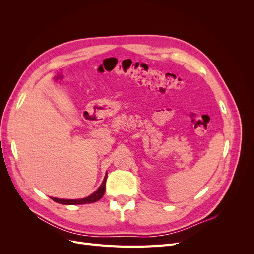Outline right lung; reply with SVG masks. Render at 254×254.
<instances>
[{
    "label": "right lung",
    "mask_w": 254,
    "mask_h": 254,
    "mask_svg": "<svg viewBox=\"0 0 254 254\" xmlns=\"http://www.w3.org/2000/svg\"><path fill=\"white\" fill-rule=\"evenodd\" d=\"M106 180H107V174L105 176V179L103 181V183L99 187L93 194L82 198V199H59V198H55V197H51L54 201L58 202L60 204H71V205H75V204H84V203H93L98 201L101 199L106 190Z\"/></svg>",
    "instance_id": "add662e5"
}]
</instances>
